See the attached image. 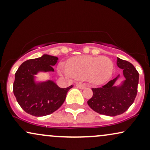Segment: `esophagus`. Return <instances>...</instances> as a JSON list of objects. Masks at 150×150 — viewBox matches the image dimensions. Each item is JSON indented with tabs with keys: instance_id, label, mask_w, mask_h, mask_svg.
Wrapping results in <instances>:
<instances>
[{
	"instance_id": "1",
	"label": "esophagus",
	"mask_w": 150,
	"mask_h": 150,
	"mask_svg": "<svg viewBox=\"0 0 150 150\" xmlns=\"http://www.w3.org/2000/svg\"><path fill=\"white\" fill-rule=\"evenodd\" d=\"M76 87H77V88H79V89L82 90V89H84V88H86V85L82 84V83H77Z\"/></svg>"
}]
</instances>
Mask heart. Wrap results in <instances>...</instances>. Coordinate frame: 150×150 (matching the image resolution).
I'll use <instances>...</instances> for the list:
<instances>
[{
  "label": "heart",
  "instance_id": "heart-1",
  "mask_svg": "<svg viewBox=\"0 0 150 150\" xmlns=\"http://www.w3.org/2000/svg\"><path fill=\"white\" fill-rule=\"evenodd\" d=\"M69 66L61 63L59 69L68 78L86 79L93 85H101L110 79L113 72L112 61L106 56L81 55L71 59Z\"/></svg>",
  "mask_w": 150,
  "mask_h": 150
}]
</instances>
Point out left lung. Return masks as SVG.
<instances>
[{"label": "left lung", "mask_w": 150, "mask_h": 150, "mask_svg": "<svg viewBox=\"0 0 150 150\" xmlns=\"http://www.w3.org/2000/svg\"><path fill=\"white\" fill-rule=\"evenodd\" d=\"M117 65L122 71L125 80L115 86L119 74L101 88H92L93 95L88 101L95 112L112 117L122 114L132 106L137 95L139 79L137 70L128 61L117 58Z\"/></svg>", "instance_id": "obj_1"}]
</instances>
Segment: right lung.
<instances>
[{
  "instance_id": "right-lung-1",
  "label": "right lung",
  "mask_w": 150,
  "mask_h": 150,
  "mask_svg": "<svg viewBox=\"0 0 150 150\" xmlns=\"http://www.w3.org/2000/svg\"><path fill=\"white\" fill-rule=\"evenodd\" d=\"M58 60V57L43 54L25 61L16 71L13 92L18 104L27 113L36 117L53 113L62 106L68 91L73 88L70 86L61 88L49 79L38 80V74L54 72L53 67Z\"/></svg>"
}]
</instances>
